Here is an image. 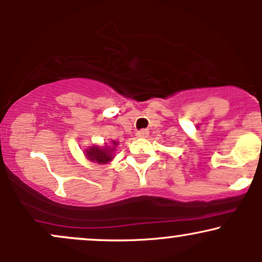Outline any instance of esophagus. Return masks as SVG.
I'll return each mask as SVG.
<instances>
[{"label":"esophagus","instance_id":"esophagus-1","mask_svg":"<svg viewBox=\"0 0 262 262\" xmlns=\"http://www.w3.org/2000/svg\"><path fill=\"white\" fill-rule=\"evenodd\" d=\"M148 135H149V130H146V129H141V130L137 132L138 138H148Z\"/></svg>","mask_w":262,"mask_h":262}]
</instances>
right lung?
<instances>
[{"label":"right lung","instance_id":"add662e5","mask_svg":"<svg viewBox=\"0 0 262 262\" xmlns=\"http://www.w3.org/2000/svg\"><path fill=\"white\" fill-rule=\"evenodd\" d=\"M118 146V141L111 140L104 143L103 145H92L85 149V154L87 160L97 164H108L114 159V151Z\"/></svg>","mask_w":262,"mask_h":262}]
</instances>
